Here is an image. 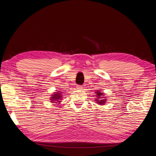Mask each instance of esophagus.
<instances>
[{"label":"esophagus","instance_id":"esophagus-1","mask_svg":"<svg viewBox=\"0 0 156 156\" xmlns=\"http://www.w3.org/2000/svg\"><path fill=\"white\" fill-rule=\"evenodd\" d=\"M82 88H83V87L80 86V85H77V88H78V89H82Z\"/></svg>","mask_w":156,"mask_h":156}]
</instances>
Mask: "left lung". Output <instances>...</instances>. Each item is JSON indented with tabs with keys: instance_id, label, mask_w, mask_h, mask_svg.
Instances as JSON below:
<instances>
[{
	"instance_id": "left-lung-1",
	"label": "left lung",
	"mask_w": 156,
	"mask_h": 156,
	"mask_svg": "<svg viewBox=\"0 0 156 156\" xmlns=\"http://www.w3.org/2000/svg\"><path fill=\"white\" fill-rule=\"evenodd\" d=\"M103 94L102 92H100L99 90H97L96 92V96L97 97L95 99V101H97V103H98L99 105H103L106 101V97H103Z\"/></svg>"
}]
</instances>
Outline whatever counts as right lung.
Instances as JSON below:
<instances>
[{"label":"right lung","instance_id":"add662e5","mask_svg":"<svg viewBox=\"0 0 156 156\" xmlns=\"http://www.w3.org/2000/svg\"><path fill=\"white\" fill-rule=\"evenodd\" d=\"M51 97H51V101H50L51 102L60 103L61 102L60 100H62V92H60V93H59V91H58V92H55L53 94H52Z\"/></svg>","mask_w":156,"mask_h":156}]
</instances>
